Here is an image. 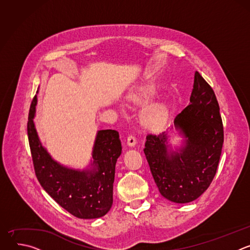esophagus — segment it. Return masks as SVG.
<instances>
[{
  "label": "esophagus",
  "mask_w": 250,
  "mask_h": 250,
  "mask_svg": "<svg viewBox=\"0 0 250 250\" xmlns=\"http://www.w3.org/2000/svg\"><path fill=\"white\" fill-rule=\"evenodd\" d=\"M126 144L128 146H134L136 145V138L133 135H128L127 136V140H126Z\"/></svg>",
  "instance_id": "obj_1"
}]
</instances>
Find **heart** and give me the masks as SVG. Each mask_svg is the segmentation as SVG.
<instances>
[{"label":"heart","instance_id":"obj_1","mask_svg":"<svg viewBox=\"0 0 250 250\" xmlns=\"http://www.w3.org/2000/svg\"><path fill=\"white\" fill-rule=\"evenodd\" d=\"M154 94V90L151 86H146L140 88L137 92L132 93L129 99L132 102H142L150 99ZM169 116L168 106L163 103H155L142 112L141 121L147 127L158 128L161 127L167 121Z\"/></svg>","mask_w":250,"mask_h":250}]
</instances>
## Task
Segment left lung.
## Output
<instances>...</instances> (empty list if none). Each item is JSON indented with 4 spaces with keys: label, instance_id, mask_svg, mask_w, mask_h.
<instances>
[{
    "label": "left lung",
    "instance_id": "8db88e82",
    "mask_svg": "<svg viewBox=\"0 0 250 250\" xmlns=\"http://www.w3.org/2000/svg\"><path fill=\"white\" fill-rule=\"evenodd\" d=\"M174 126L186 138L176 151L169 148L168 131L147 134L146 157L160 194L185 204L198 199L215 177L224 145V126L215 92L195 72L190 104L178 114Z\"/></svg>",
    "mask_w": 250,
    "mask_h": 250
}]
</instances>
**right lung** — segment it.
<instances>
[{
    "label": "right lung",
    "mask_w": 250,
    "mask_h": 250,
    "mask_svg": "<svg viewBox=\"0 0 250 250\" xmlns=\"http://www.w3.org/2000/svg\"><path fill=\"white\" fill-rule=\"evenodd\" d=\"M37 103L35 95L28 114L27 135L34 172L42 187L76 218L88 220L104 216L113 205L116 163L122 153L119 132L114 129L98 131L90 169L65 167L52 159L40 141L33 123Z\"/></svg>",
    "instance_id": "obj_1"
}]
</instances>
